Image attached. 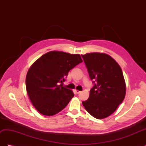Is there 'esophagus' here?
Returning <instances> with one entry per match:
<instances>
[{"label":"esophagus","instance_id":"obj_1","mask_svg":"<svg viewBox=\"0 0 146 146\" xmlns=\"http://www.w3.org/2000/svg\"><path fill=\"white\" fill-rule=\"evenodd\" d=\"M75 91H76V92L77 94H79V93H80V92H81L80 91H78L77 90H75Z\"/></svg>","mask_w":146,"mask_h":146}]
</instances>
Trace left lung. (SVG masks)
<instances>
[{"label":"left lung","mask_w":146,"mask_h":146,"mask_svg":"<svg viewBox=\"0 0 146 146\" xmlns=\"http://www.w3.org/2000/svg\"><path fill=\"white\" fill-rule=\"evenodd\" d=\"M94 86L83 107L94 117L101 119L111 115L125 98L126 85L120 66L104 53L82 55Z\"/></svg>","instance_id":"8db88e82"}]
</instances>
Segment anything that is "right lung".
Segmentation results:
<instances>
[{
  "label": "right lung",
  "mask_w": 146,
  "mask_h": 146,
  "mask_svg": "<svg viewBox=\"0 0 146 146\" xmlns=\"http://www.w3.org/2000/svg\"><path fill=\"white\" fill-rule=\"evenodd\" d=\"M82 61L79 54L50 51L30 66L26 76V90L39 113L54 116L67 106L74 94L59 83L64 82L69 70Z\"/></svg>",
  "instance_id": "obj_1"
}]
</instances>
